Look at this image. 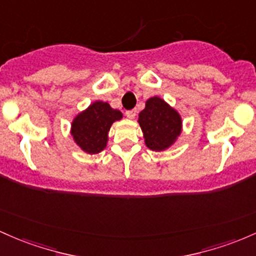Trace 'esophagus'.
Returning a JSON list of instances; mask_svg holds the SVG:
<instances>
[{"label": "esophagus", "instance_id": "34e87169", "mask_svg": "<svg viewBox=\"0 0 256 256\" xmlns=\"http://www.w3.org/2000/svg\"><path fill=\"white\" fill-rule=\"evenodd\" d=\"M126 116H127L128 118L133 120L134 117L136 116V110H128V111H126Z\"/></svg>", "mask_w": 256, "mask_h": 256}]
</instances>
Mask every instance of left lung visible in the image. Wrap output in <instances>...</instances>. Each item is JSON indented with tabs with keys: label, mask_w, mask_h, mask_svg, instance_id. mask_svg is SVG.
<instances>
[{
	"label": "left lung",
	"mask_w": 256,
	"mask_h": 256,
	"mask_svg": "<svg viewBox=\"0 0 256 256\" xmlns=\"http://www.w3.org/2000/svg\"><path fill=\"white\" fill-rule=\"evenodd\" d=\"M139 124L146 146L154 151L169 148L182 132L179 114L158 96L146 102L145 108L139 114Z\"/></svg>",
	"instance_id": "1"
}]
</instances>
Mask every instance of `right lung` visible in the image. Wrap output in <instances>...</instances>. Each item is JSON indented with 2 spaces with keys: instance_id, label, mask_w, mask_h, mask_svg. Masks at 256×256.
<instances>
[{
  "instance_id": "obj_1",
  "label": "right lung",
  "mask_w": 256,
  "mask_h": 256,
  "mask_svg": "<svg viewBox=\"0 0 256 256\" xmlns=\"http://www.w3.org/2000/svg\"><path fill=\"white\" fill-rule=\"evenodd\" d=\"M120 118L122 114L111 108L108 102H96L74 120L71 134L83 151L99 154L105 148L111 124Z\"/></svg>"
}]
</instances>
